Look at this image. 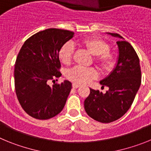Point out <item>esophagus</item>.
Returning a JSON list of instances; mask_svg holds the SVG:
<instances>
[{
  "label": "esophagus",
  "instance_id": "34e87169",
  "mask_svg": "<svg viewBox=\"0 0 151 151\" xmlns=\"http://www.w3.org/2000/svg\"><path fill=\"white\" fill-rule=\"evenodd\" d=\"M78 87H80V85L77 83H73V88H78Z\"/></svg>",
  "mask_w": 151,
  "mask_h": 151
}]
</instances>
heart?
<instances>
[{
  "label": "heart",
  "instance_id": "b5f03b06",
  "mask_svg": "<svg viewBox=\"0 0 151 151\" xmlns=\"http://www.w3.org/2000/svg\"><path fill=\"white\" fill-rule=\"evenodd\" d=\"M80 46L94 56V63L97 67L104 71H109L115 64V57L109 51L110 45L106 41L97 37H89L80 41ZM74 47L70 43L63 45L59 52L61 62L65 65L72 63ZM97 73L93 68H82L76 66L67 73V78L77 84H86L97 77Z\"/></svg>",
  "mask_w": 151,
  "mask_h": 151
}]
</instances>
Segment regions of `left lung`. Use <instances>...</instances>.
<instances>
[{
    "label": "left lung",
    "instance_id": "8db88e82",
    "mask_svg": "<svg viewBox=\"0 0 151 151\" xmlns=\"http://www.w3.org/2000/svg\"><path fill=\"white\" fill-rule=\"evenodd\" d=\"M119 38V57L116 67L101 80L102 87L109 88L105 94L90 88L84 102L88 115L94 120L109 123L121 118L132 104L141 82L139 58L133 47L117 33H107Z\"/></svg>",
    "mask_w": 151,
    "mask_h": 151
}]
</instances>
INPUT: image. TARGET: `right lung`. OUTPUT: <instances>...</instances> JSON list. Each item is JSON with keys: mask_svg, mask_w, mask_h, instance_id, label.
Returning <instances> with one entry per match:
<instances>
[{"mask_svg": "<svg viewBox=\"0 0 151 151\" xmlns=\"http://www.w3.org/2000/svg\"><path fill=\"white\" fill-rule=\"evenodd\" d=\"M74 32L47 29L31 36L21 47L14 69L15 90L26 113L38 119H48L59 114L66 104L72 83L48 82L61 76L59 52Z\"/></svg>", "mask_w": 151, "mask_h": 151, "instance_id": "1", "label": "right lung"}]
</instances>
